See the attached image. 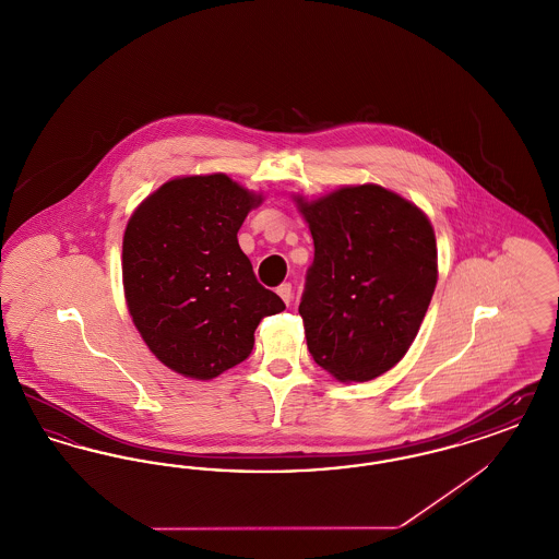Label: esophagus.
<instances>
[{
	"label": "esophagus",
	"mask_w": 559,
	"mask_h": 559,
	"mask_svg": "<svg viewBox=\"0 0 559 559\" xmlns=\"http://www.w3.org/2000/svg\"><path fill=\"white\" fill-rule=\"evenodd\" d=\"M276 293H278V295H281V299H283V301H285V304H287V306H289V304H292L293 287H292V285H289V283H283V285H281V287H278V289H276Z\"/></svg>",
	"instance_id": "34e87169"
}]
</instances>
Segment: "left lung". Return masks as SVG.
Here are the masks:
<instances>
[{
  "label": "left lung",
  "mask_w": 559,
  "mask_h": 559,
  "mask_svg": "<svg viewBox=\"0 0 559 559\" xmlns=\"http://www.w3.org/2000/svg\"><path fill=\"white\" fill-rule=\"evenodd\" d=\"M295 201L314 239L299 301L314 362L340 381L390 371L415 342L438 281L426 213L377 185Z\"/></svg>",
  "instance_id": "8db88e82"
}]
</instances>
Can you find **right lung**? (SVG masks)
I'll use <instances>...</instances> for the list:
<instances>
[{
    "label": "right lung",
    "mask_w": 559,
    "mask_h": 559,
    "mask_svg": "<svg viewBox=\"0 0 559 559\" xmlns=\"http://www.w3.org/2000/svg\"><path fill=\"white\" fill-rule=\"evenodd\" d=\"M262 203L226 174L165 182L123 235V289L133 324L165 367L213 379L242 362L264 317L285 310L262 287L239 233Z\"/></svg>",
    "instance_id": "1"
}]
</instances>
